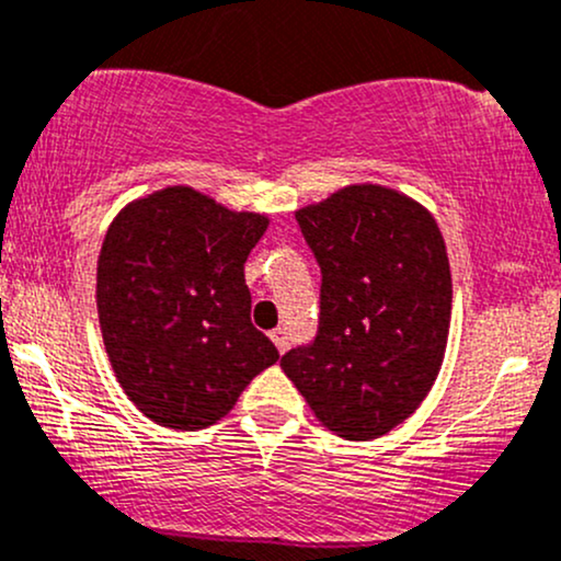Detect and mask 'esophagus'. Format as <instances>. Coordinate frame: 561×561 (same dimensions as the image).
Listing matches in <instances>:
<instances>
[{
	"mask_svg": "<svg viewBox=\"0 0 561 561\" xmlns=\"http://www.w3.org/2000/svg\"><path fill=\"white\" fill-rule=\"evenodd\" d=\"M270 339H273L275 347H278L280 355L288 350V331L286 329H275L273 333H270Z\"/></svg>",
	"mask_w": 561,
	"mask_h": 561,
	"instance_id": "34e87169",
	"label": "esophagus"
}]
</instances>
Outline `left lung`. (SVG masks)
Masks as SVG:
<instances>
[{
	"mask_svg": "<svg viewBox=\"0 0 561 561\" xmlns=\"http://www.w3.org/2000/svg\"><path fill=\"white\" fill-rule=\"evenodd\" d=\"M320 264L310 344L280 368L314 419L344 439H376L426 398L450 329V264L424 206L381 185H350L297 211Z\"/></svg>",
	"mask_w": 561,
	"mask_h": 561,
	"instance_id": "8db88e82",
	"label": "left lung"
}]
</instances>
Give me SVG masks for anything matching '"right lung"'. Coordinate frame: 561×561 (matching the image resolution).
Segmentation results:
<instances>
[{
	"label": "right lung",
	"mask_w": 561,
	"mask_h": 561,
	"mask_svg": "<svg viewBox=\"0 0 561 561\" xmlns=\"http://www.w3.org/2000/svg\"><path fill=\"white\" fill-rule=\"evenodd\" d=\"M267 217L174 185L131 201L105 232L98 314L127 398L167 430L228 416L278 350L251 323L243 264Z\"/></svg>",
	"instance_id": "right-lung-1"
}]
</instances>
